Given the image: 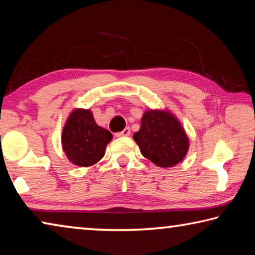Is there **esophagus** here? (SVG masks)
I'll list each match as a JSON object with an SVG mask.
<instances>
[{
  "label": "esophagus",
  "mask_w": 255,
  "mask_h": 255,
  "mask_svg": "<svg viewBox=\"0 0 255 255\" xmlns=\"http://www.w3.org/2000/svg\"><path fill=\"white\" fill-rule=\"evenodd\" d=\"M129 135H130V128L126 127L123 131H119L116 133V137H127Z\"/></svg>",
  "instance_id": "obj_1"
}]
</instances>
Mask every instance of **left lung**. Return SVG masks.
Wrapping results in <instances>:
<instances>
[{"label":"left lung","mask_w":255,"mask_h":255,"mask_svg":"<svg viewBox=\"0 0 255 255\" xmlns=\"http://www.w3.org/2000/svg\"><path fill=\"white\" fill-rule=\"evenodd\" d=\"M132 137L143 156L159 167L182 162L190 146L180 120L167 109L146 110L139 130Z\"/></svg>","instance_id":"8db88e82"}]
</instances>
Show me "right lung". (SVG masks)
Masks as SVG:
<instances>
[{
    "mask_svg": "<svg viewBox=\"0 0 255 255\" xmlns=\"http://www.w3.org/2000/svg\"><path fill=\"white\" fill-rule=\"evenodd\" d=\"M111 139V132L98 126L91 110L75 108L64 125L62 147L71 163L88 167L105 156Z\"/></svg>",
    "mask_w": 255,
    "mask_h": 255,
    "instance_id": "right-lung-1",
    "label": "right lung"
}]
</instances>
